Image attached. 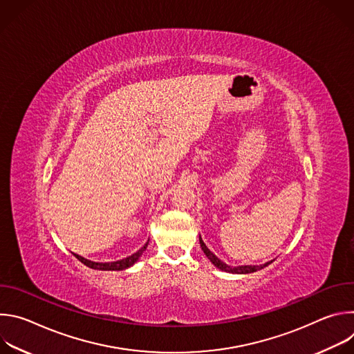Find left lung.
Segmentation results:
<instances>
[{
	"mask_svg": "<svg viewBox=\"0 0 354 354\" xmlns=\"http://www.w3.org/2000/svg\"><path fill=\"white\" fill-rule=\"evenodd\" d=\"M198 241H200V246H201V249H203V252H205V255L210 259V262L216 266V268H218L220 270H224V272H228V273H236V274H246V273H254V272H258V270H261V269H263V268H266L268 265H270L273 261H270V262H268V263H265V265H261V266H236V268H232V266H228V265H225L224 262H221L213 252L206 246V243L203 242V239L201 238H198Z\"/></svg>",
	"mask_w": 354,
	"mask_h": 354,
	"instance_id": "obj_1",
	"label": "left lung"
}]
</instances>
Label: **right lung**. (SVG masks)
Masks as SVG:
<instances>
[{"instance_id":"obj_1","label":"right lung","mask_w":354,"mask_h":354,"mask_svg":"<svg viewBox=\"0 0 354 354\" xmlns=\"http://www.w3.org/2000/svg\"><path fill=\"white\" fill-rule=\"evenodd\" d=\"M147 245H148V241L145 242V245H144L140 250H137L136 254H133L131 257L124 258V259L118 261V262H111V263L91 262V261H88V259H85V258H82V257H80V255H75V254H74V257H75L81 263H84L85 266L91 268V269H96V270H123V269H127V268H130L131 265H134V263L137 262V259L141 257L142 252L147 249Z\"/></svg>"}]
</instances>
